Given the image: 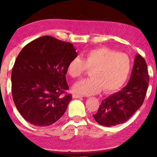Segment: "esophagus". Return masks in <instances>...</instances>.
<instances>
[{
  "mask_svg": "<svg viewBox=\"0 0 157 157\" xmlns=\"http://www.w3.org/2000/svg\"><path fill=\"white\" fill-rule=\"evenodd\" d=\"M83 96L81 95H79V94H73V98H82Z\"/></svg>",
  "mask_w": 157,
  "mask_h": 157,
  "instance_id": "obj_1",
  "label": "esophagus"
}]
</instances>
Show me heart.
<instances>
[{"instance_id":"heart-1","label":"heart","mask_w":157,"mask_h":157,"mask_svg":"<svg viewBox=\"0 0 157 157\" xmlns=\"http://www.w3.org/2000/svg\"><path fill=\"white\" fill-rule=\"evenodd\" d=\"M91 71V78L75 84L74 91L84 95L100 92H112L125 83L131 70L128 55L117 53L107 48H97L87 52L83 60L75 57L68 63L67 73L73 78H78Z\"/></svg>"}]
</instances>
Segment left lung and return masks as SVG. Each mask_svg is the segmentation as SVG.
Listing matches in <instances>:
<instances>
[{"label":"left lung","mask_w":157,"mask_h":157,"mask_svg":"<svg viewBox=\"0 0 157 157\" xmlns=\"http://www.w3.org/2000/svg\"><path fill=\"white\" fill-rule=\"evenodd\" d=\"M149 79L147 63L138 54L128 83L120 91L102 100L97 113L93 115L97 123L111 127L128 121L144 102Z\"/></svg>","instance_id":"left-lung-1"}]
</instances>
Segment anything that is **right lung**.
I'll return each mask as SVG.
<instances>
[{
  "label": "right lung",
  "mask_w": 157,
  "mask_h": 157,
  "mask_svg": "<svg viewBox=\"0 0 157 157\" xmlns=\"http://www.w3.org/2000/svg\"><path fill=\"white\" fill-rule=\"evenodd\" d=\"M78 56L73 45L49 36L31 41L21 50L12 71L16 107L28 123L47 127L56 123L72 100L63 95L68 85V63Z\"/></svg>",
  "instance_id": "obj_1"
}]
</instances>
